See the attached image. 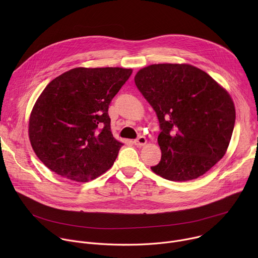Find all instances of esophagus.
<instances>
[{"mask_svg": "<svg viewBox=\"0 0 258 258\" xmlns=\"http://www.w3.org/2000/svg\"><path fill=\"white\" fill-rule=\"evenodd\" d=\"M134 143H135L136 146H144V145L147 143V140H146L145 137L141 136V137H139L138 139H136V140L134 141Z\"/></svg>", "mask_w": 258, "mask_h": 258, "instance_id": "esophagus-1", "label": "esophagus"}]
</instances>
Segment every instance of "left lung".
I'll list each match as a JSON object with an SVG mask.
<instances>
[{"label": "left lung", "instance_id": "8db88e82", "mask_svg": "<svg viewBox=\"0 0 258 258\" xmlns=\"http://www.w3.org/2000/svg\"><path fill=\"white\" fill-rule=\"evenodd\" d=\"M157 115L161 160L151 169L174 181L204 174L224 157L236 119L229 93L189 64H153L135 77Z\"/></svg>", "mask_w": 258, "mask_h": 258}]
</instances>
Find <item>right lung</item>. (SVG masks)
<instances>
[{"label": "right lung", "mask_w": 258, "mask_h": 258, "mask_svg": "<svg viewBox=\"0 0 258 258\" xmlns=\"http://www.w3.org/2000/svg\"><path fill=\"white\" fill-rule=\"evenodd\" d=\"M133 70L73 68L54 79L29 118L34 153L52 171L77 181L111 167L123 145L114 139L108 108Z\"/></svg>", "instance_id": "add662e5"}]
</instances>
